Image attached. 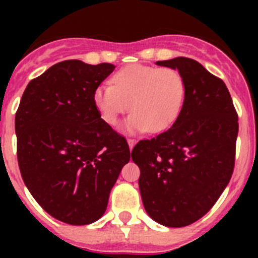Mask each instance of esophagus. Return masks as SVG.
<instances>
[{"label": "esophagus", "mask_w": 258, "mask_h": 258, "mask_svg": "<svg viewBox=\"0 0 258 258\" xmlns=\"http://www.w3.org/2000/svg\"><path fill=\"white\" fill-rule=\"evenodd\" d=\"M127 145H129V149L133 150L134 145H136V140H133V138H129V140H127Z\"/></svg>", "instance_id": "obj_1"}]
</instances>
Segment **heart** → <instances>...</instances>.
<instances>
[{
	"label": "heart",
	"instance_id": "1",
	"mask_svg": "<svg viewBox=\"0 0 258 258\" xmlns=\"http://www.w3.org/2000/svg\"><path fill=\"white\" fill-rule=\"evenodd\" d=\"M111 83L95 89V107L109 126L131 107L125 129L132 133H163L177 121L186 101V81L175 68L132 64L118 70Z\"/></svg>",
	"mask_w": 258,
	"mask_h": 258
}]
</instances>
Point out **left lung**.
I'll return each instance as SVG.
<instances>
[{
    "label": "left lung",
    "mask_w": 258,
    "mask_h": 258,
    "mask_svg": "<svg viewBox=\"0 0 258 258\" xmlns=\"http://www.w3.org/2000/svg\"><path fill=\"white\" fill-rule=\"evenodd\" d=\"M156 64L181 72L186 101L172 127L140 141L132 159L140 166L147 214L164 226L183 227L216 204L231 178L238 113L225 83L199 61L178 56Z\"/></svg>",
    "instance_id": "left-lung-1"
}]
</instances>
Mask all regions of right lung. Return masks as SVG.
I'll list each match as a JSON object with an SVG mask.
<instances>
[{
  "instance_id": "right-lung-1",
  "label": "right lung",
  "mask_w": 258,
  "mask_h": 258,
  "mask_svg": "<svg viewBox=\"0 0 258 258\" xmlns=\"http://www.w3.org/2000/svg\"><path fill=\"white\" fill-rule=\"evenodd\" d=\"M115 66L59 61L31 80L15 115L20 174L56 220L89 225L106 212L111 188L131 160L124 137L101 118L94 92Z\"/></svg>"
}]
</instances>
